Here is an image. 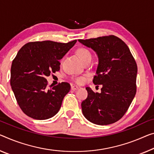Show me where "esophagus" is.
Instances as JSON below:
<instances>
[{
	"label": "esophagus",
	"mask_w": 154,
	"mask_h": 154,
	"mask_svg": "<svg viewBox=\"0 0 154 154\" xmlns=\"http://www.w3.org/2000/svg\"><path fill=\"white\" fill-rule=\"evenodd\" d=\"M80 87H79V86H75V85H72V87H71V89H72V90H74V91L76 90V89H80Z\"/></svg>",
	"instance_id": "obj_1"
}]
</instances>
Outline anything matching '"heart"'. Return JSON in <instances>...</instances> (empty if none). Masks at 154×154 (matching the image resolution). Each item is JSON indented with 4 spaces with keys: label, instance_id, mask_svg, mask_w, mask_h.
Segmentation results:
<instances>
[{
    "label": "heart",
    "instance_id": "b5f03b06",
    "mask_svg": "<svg viewBox=\"0 0 154 154\" xmlns=\"http://www.w3.org/2000/svg\"><path fill=\"white\" fill-rule=\"evenodd\" d=\"M77 53L79 54L80 58L81 59V60L84 63L88 60H91V54L88 49L85 48H80L78 49ZM72 79L77 84H82L84 83L85 81V79L84 77L82 76H76L72 78Z\"/></svg>",
    "mask_w": 154,
    "mask_h": 154
}]
</instances>
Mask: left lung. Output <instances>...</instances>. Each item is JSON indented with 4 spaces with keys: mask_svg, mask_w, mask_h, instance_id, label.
<instances>
[{
    "mask_svg": "<svg viewBox=\"0 0 154 154\" xmlns=\"http://www.w3.org/2000/svg\"><path fill=\"white\" fill-rule=\"evenodd\" d=\"M79 41L98 55L93 82L103 85L101 93L87 87L88 96L82 102V113L96 125L114 123L125 115L136 95V60L126 43L113 35Z\"/></svg>",
    "mask_w": 154,
    "mask_h": 154,
    "instance_id": "8db88e82",
    "label": "left lung"
}]
</instances>
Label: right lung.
Segmentation results:
<instances>
[{
  "label": "right lung",
  "instance_id": "1",
  "mask_svg": "<svg viewBox=\"0 0 154 154\" xmlns=\"http://www.w3.org/2000/svg\"><path fill=\"white\" fill-rule=\"evenodd\" d=\"M76 41L30 42L18 51L11 64L10 84L20 108L29 117L46 120L60 110L70 85L63 82L49 89L46 76L60 70L59 60Z\"/></svg>",
  "mask_w": 154,
  "mask_h": 154
}]
</instances>
